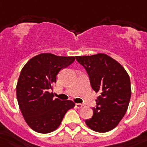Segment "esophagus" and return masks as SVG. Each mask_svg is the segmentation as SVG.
Returning <instances> with one entry per match:
<instances>
[{"mask_svg":"<svg viewBox=\"0 0 147 147\" xmlns=\"http://www.w3.org/2000/svg\"><path fill=\"white\" fill-rule=\"evenodd\" d=\"M75 107H76V108L80 109V108H82V107H83V105H82V104H76Z\"/></svg>","mask_w":147,"mask_h":147,"instance_id":"esophagus-1","label":"esophagus"}]
</instances>
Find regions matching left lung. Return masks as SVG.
Segmentation results:
<instances>
[{"instance_id": "1", "label": "left lung", "mask_w": 147, "mask_h": 147, "mask_svg": "<svg viewBox=\"0 0 147 147\" xmlns=\"http://www.w3.org/2000/svg\"><path fill=\"white\" fill-rule=\"evenodd\" d=\"M76 59L86 70L93 90L100 94L96 107L92 108V117L86 120V124L94 131H110L128 110L131 94L130 77L117 61L104 53Z\"/></svg>"}]
</instances>
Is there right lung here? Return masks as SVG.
Wrapping results in <instances>:
<instances>
[{
  "mask_svg": "<svg viewBox=\"0 0 147 147\" xmlns=\"http://www.w3.org/2000/svg\"><path fill=\"white\" fill-rule=\"evenodd\" d=\"M74 60V56L41 53L22 69L16 85L17 100L25 122L34 131L47 134L56 130L65 113L74 107L72 100L54 98L53 92H49L59 71Z\"/></svg>",
  "mask_w": 147,
  "mask_h": 147,
  "instance_id": "right-lung-1",
  "label": "right lung"
}]
</instances>
